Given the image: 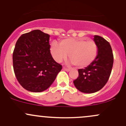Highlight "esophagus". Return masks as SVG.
I'll return each instance as SVG.
<instances>
[{
    "mask_svg": "<svg viewBox=\"0 0 126 126\" xmlns=\"http://www.w3.org/2000/svg\"><path fill=\"white\" fill-rule=\"evenodd\" d=\"M63 69L65 71H70V68H67L66 67H63Z\"/></svg>",
    "mask_w": 126,
    "mask_h": 126,
    "instance_id": "34e87169",
    "label": "esophagus"
}]
</instances>
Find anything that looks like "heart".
Segmentation results:
<instances>
[{
	"mask_svg": "<svg viewBox=\"0 0 126 126\" xmlns=\"http://www.w3.org/2000/svg\"><path fill=\"white\" fill-rule=\"evenodd\" d=\"M59 45L56 42L50 45V53L53 59L61 62L68 55L72 63L77 67H86L96 58L98 48L95 42L86 39H67L61 40Z\"/></svg>",
	"mask_w": 126,
	"mask_h": 126,
	"instance_id": "heart-1",
	"label": "heart"
}]
</instances>
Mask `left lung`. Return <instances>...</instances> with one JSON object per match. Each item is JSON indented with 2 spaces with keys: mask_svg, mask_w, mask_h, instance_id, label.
<instances>
[{
  "mask_svg": "<svg viewBox=\"0 0 126 126\" xmlns=\"http://www.w3.org/2000/svg\"><path fill=\"white\" fill-rule=\"evenodd\" d=\"M98 52L95 59L84 69H79V76L73 81L79 91L92 94L101 90L108 81L114 63L110 43L99 36H94Z\"/></svg>",
  "mask_w": 126,
  "mask_h": 126,
  "instance_id": "8db88e82",
  "label": "left lung"
}]
</instances>
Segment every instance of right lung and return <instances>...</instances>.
<instances>
[{"instance_id": "right-lung-1", "label": "right lung", "mask_w": 126, "mask_h": 126, "mask_svg": "<svg viewBox=\"0 0 126 126\" xmlns=\"http://www.w3.org/2000/svg\"><path fill=\"white\" fill-rule=\"evenodd\" d=\"M49 37L48 34L35 30L21 35L15 44L14 73L21 86L30 92L47 89L63 68L52 58Z\"/></svg>"}]
</instances>
